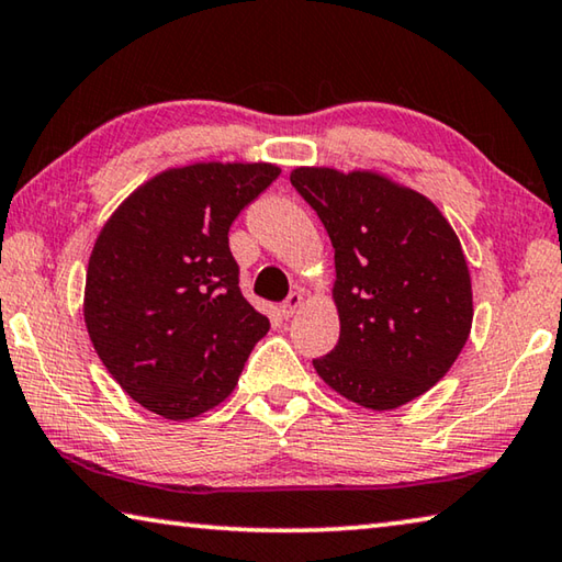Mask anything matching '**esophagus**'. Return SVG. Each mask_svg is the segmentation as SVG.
Segmentation results:
<instances>
[{
    "instance_id": "esophagus-1",
    "label": "esophagus",
    "mask_w": 562,
    "mask_h": 562,
    "mask_svg": "<svg viewBox=\"0 0 562 562\" xmlns=\"http://www.w3.org/2000/svg\"><path fill=\"white\" fill-rule=\"evenodd\" d=\"M302 304H304V294L297 290V292H290L288 294V300H284L282 302V317H294V315H297V310L302 307Z\"/></svg>"
}]
</instances>
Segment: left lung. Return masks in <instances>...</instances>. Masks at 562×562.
<instances>
[{
  "label": "left lung",
  "mask_w": 562,
  "mask_h": 562,
  "mask_svg": "<svg viewBox=\"0 0 562 562\" xmlns=\"http://www.w3.org/2000/svg\"><path fill=\"white\" fill-rule=\"evenodd\" d=\"M290 180L335 247L339 341L312 361L317 374L374 412L426 394L471 335L459 235L429 198L376 170L300 166Z\"/></svg>",
  "instance_id": "8db88e82"
}]
</instances>
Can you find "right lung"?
Wrapping results in <instances>:
<instances>
[{"instance_id": "right-lung-1", "label": "right lung", "mask_w": 562, "mask_h": 562, "mask_svg": "<svg viewBox=\"0 0 562 562\" xmlns=\"http://www.w3.org/2000/svg\"><path fill=\"white\" fill-rule=\"evenodd\" d=\"M280 168L193 164L146 180L93 243L83 322L133 402L170 422L233 394L270 319L243 297L227 233Z\"/></svg>"}]
</instances>
